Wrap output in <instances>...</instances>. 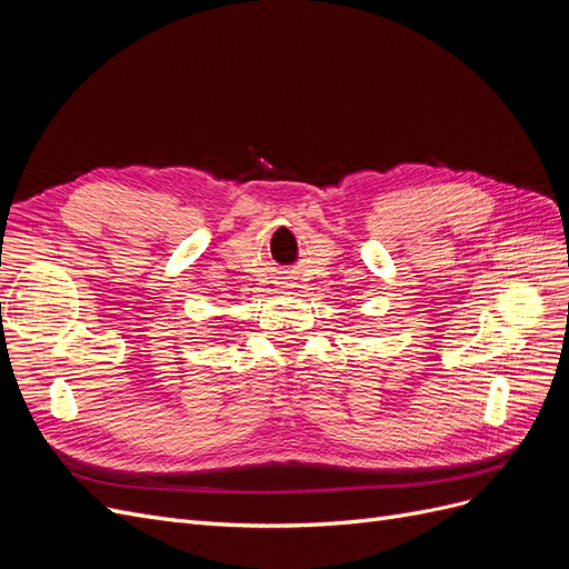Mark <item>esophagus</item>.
Returning a JSON list of instances; mask_svg holds the SVG:
<instances>
[{
    "label": "esophagus",
    "instance_id": "obj_1",
    "mask_svg": "<svg viewBox=\"0 0 569 569\" xmlns=\"http://www.w3.org/2000/svg\"><path fill=\"white\" fill-rule=\"evenodd\" d=\"M282 284H284V282H282Z\"/></svg>",
    "mask_w": 569,
    "mask_h": 569
}]
</instances>
